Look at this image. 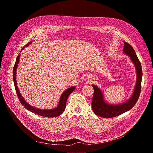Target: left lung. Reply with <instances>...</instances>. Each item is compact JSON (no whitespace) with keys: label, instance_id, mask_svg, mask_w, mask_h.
I'll return each mask as SVG.
<instances>
[{"label":"left lung","instance_id":"1","mask_svg":"<svg viewBox=\"0 0 153 153\" xmlns=\"http://www.w3.org/2000/svg\"><path fill=\"white\" fill-rule=\"evenodd\" d=\"M124 43L123 52L130 57L136 69L137 80L135 86L133 94L126 101L119 105H111L108 103L105 100L103 94L101 89L95 85H91L94 89L91 101V108L95 114L104 118L114 117L129 111L134 106L140 94L141 79L143 76L141 65L133 47L126 42H124Z\"/></svg>","mask_w":153,"mask_h":153}]
</instances>
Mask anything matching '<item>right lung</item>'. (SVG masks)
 I'll return each mask as SVG.
<instances>
[{"label":"right lung","mask_w":153,"mask_h":153,"mask_svg":"<svg viewBox=\"0 0 153 153\" xmlns=\"http://www.w3.org/2000/svg\"><path fill=\"white\" fill-rule=\"evenodd\" d=\"M31 43H32V41H30V42L27 43L26 45H25L23 47V48L21 50V52L25 47H28L29 45ZM19 58H20V55H19L17 56L15 66L13 67V82H14V85H15V90H16V92L17 96L19 98L20 103H22V105L26 109L30 111V112H32V113H33L34 114L40 115L41 116L47 117H57V116L62 114L66 108V101H67V99H68L69 95L74 90L76 87L73 86V87H69L64 91V92L62 94V95H61V97H60V99L59 101V103L58 104V106L55 108L51 109H39V108H35V107L31 106L29 103H27L25 101L24 98L22 97V94H20L19 90L17 86L16 75V69H17L18 63L19 62Z\"/></svg>","instance_id":"1"}]
</instances>
